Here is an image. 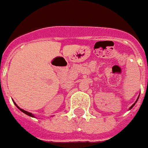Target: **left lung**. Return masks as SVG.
Returning a JSON list of instances; mask_svg holds the SVG:
<instances>
[{
	"label": "left lung",
	"mask_w": 148,
	"mask_h": 148,
	"mask_svg": "<svg viewBox=\"0 0 148 148\" xmlns=\"http://www.w3.org/2000/svg\"><path fill=\"white\" fill-rule=\"evenodd\" d=\"M137 101H138V100H137ZM134 104H135V103H134V104H133V105H132V106H131V108H130V109H131V108H133V107H134Z\"/></svg>",
	"instance_id": "left-lung-1"
}]
</instances>
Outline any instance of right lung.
Masks as SVG:
<instances>
[{
  "label": "right lung",
  "instance_id": "right-lung-1",
  "mask_svg": "<svg viewBox=\"0 0 148 148\" xmlns=\"http://www.w3.org/2000/svg\"><path fill=\"white\" fill-rule=\"evenodd\" d=\"M15 105L17 106V108H18V109H19L20 110H21L22 112L23 113H24V114H26L27 115H28V116H30V117H34V115L32 114H31V113H29V112H27V111H26V110H23V109H21V108H20L19 107H18V106L17 105V104H16V103H15Z\"/></svg>",
  "mask_w": 148,
  "mask_h": 148
}]
</instances>
